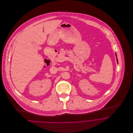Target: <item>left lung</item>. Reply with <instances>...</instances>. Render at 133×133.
<instances>
[{
    "instance_id": "8db88e82",
    "label": "left lung",
    "mask_w": 133,
    "mask_h": 133,
    "mask_svg": "<svg viewBox=\"0 0 133 133\" xmlns=\"http://www.w3.org/2000/svg\"><path fill=\"white\" fill-rule=\"evenodd\" d=\"M115 54H116V58H117V63H118V59H117V54H116V53H115Z\"/></svg>"
}]
</instances>
